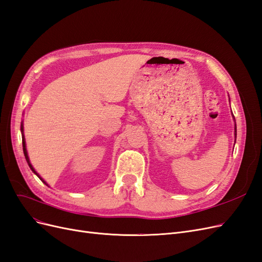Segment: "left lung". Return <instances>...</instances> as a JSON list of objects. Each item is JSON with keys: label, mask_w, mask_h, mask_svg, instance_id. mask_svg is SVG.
<instances>
[{"label": "left lung", "mask_w": 262, "mask_h": 262, "mask_svg": "<svg viewBox=\"0 0 262 262\" xmlns=\"http://www.w3.org/2000/svg\"><path fill=\"white\" fill-rule=\"evenodd\" d=\"M235 130H236V129H235ZM235 132H236V131H235ZM235 134H236V133H235Z\"/></svg>", "instance_id": "8db88e82"}]
</instances>
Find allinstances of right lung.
I'll list each match as a JSON object with an SVG mask.
<instances>
[{"label": "right lung", "mask_w": 262, "mask_h": 262, "mask_svg": "<svg viewBox=\"0 0 262 262\" xmlns=\"http://www.w3.org/2000/svg\"><path fill=\"white\" fill-rule=\"evenodd\" d=\"M21 132H23V124H21ZM23 150H24V154H25V158H26V161H27V163H28V165H29V167H30V169L31 170H33L35 173H36V175L39 177V175H38V173L35 171V169L33 168V166H31V164L29 163V158H28V155H27V150H26V144H25V138H24V134H23ZM39 178H40V177H39ZM41 179V178H40ZM42 180V179H41ZM43 181V180H42ZM45 182V181H43Z\"/></svg>", "instance_id": "add662e5"}]
</instances>
